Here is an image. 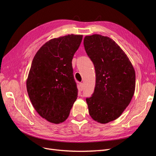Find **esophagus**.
Returning a JSON list of instances; mask_svg holds the SVG:
<instances>
[{
    "label": "esophagus",
    "mask_w": 156,
    "mask_h": 156,
    "mask_svg": "<svg viewBox=\"0 0 156 156\" xmlns=\"http://www.w3.org/2000/svg\"><path fill=\"white\" fill-rule=\"evenodd\" d=\"M83 88H84V84H83V83H80L79 84V90L80 91H83Z\"/></svg>",
    "instance_id": "esophagus-1"
}]
</instances>
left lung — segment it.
I'll list each match as a JSON object with an SVG mask.
<instances>
[{"mask_svg":"<svg viewBox=\"0 0 156 156\" xmlns=\"http://www.w3.org/2000/svg\"><path fill=\"white\" fill-rule=\"evenodd\" d=\"M84 47L94 64L96 85L86 99L92 119L101 124L118 119L135 92V73L129 59L116 42L100 34L87 36Z\"/></svg>","mask_w":156,"mask_h":156,"instance_id":"left-lung-1","label":"left lung"}]
</instances>
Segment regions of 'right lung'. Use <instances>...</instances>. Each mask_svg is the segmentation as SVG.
Wrapping results in <instances>:
<instances>
[{
  "label": "right lung",
  "instance_id": "add662e5",
  "mask_svg": "<svg viewBox=\"0 0 156 156\" xmlns=\"http://www.w3.org/2000/svg\"><path fill=\"white\" fill-rule=\"evenodd\" d=\"M82 35L69 34L48 41L33 59L27 89L32 104L44 119L60 124L68 119L78 94L72 59Z\"/></svg>",
  "mask_w": 156,
  "mask_h": 156
}]
</instances>
